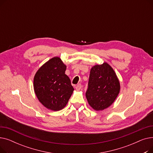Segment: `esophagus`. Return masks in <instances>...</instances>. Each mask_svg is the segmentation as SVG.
<instances>
[{
    "instance_id": "esophagus-1",
    "label": "esophagus",
    "mask_w": 153,
    "mask_h": 153,
    "mask_svg": "<svg viewBox=\"0 0 153 153\" xmlns=\"http://www.w3.org/2000/svg\"><path fill=\"white\" fill-rule=\"evenodd\" d=\"M81 88H82V85L81 84H79L76 86V89L77 91H80L81 89Z\"/></svg>"
}]
</instances>
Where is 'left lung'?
I'll list each match as a JSON object with an SVG mask.
<instances>
[{
    "instance_id": "1",
    "label": "left lung",
    "mask_w": 153,
    "mask_h": 153,
    "mask_svg": "<svg viewBox=\"0 0 153 153\" xmlns=\"http://www.w3.org/2000/svg\"><path fill=\"white\" fill-rule=\"evenodd\" d=\"M120 85L115 71L107 62L91 69L87 100L94 110H103L114 103L120 92Z\"/></svg>"
}]
</instances>
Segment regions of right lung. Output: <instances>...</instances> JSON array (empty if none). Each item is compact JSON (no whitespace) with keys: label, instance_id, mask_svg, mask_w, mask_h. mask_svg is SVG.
Returning <instances> with one entry per match:
<instances>
[{"label":"right lung","instance_id":"obj_1","mask_svg":"<svg viewBox=\"0 0 153 153\" xmlns=\"http://www.w3.org/2000/svg\"><path fill=\"white\" fill-rule=\"evenodd\" d=\"M66 69L61 59L54 57L44 64L35 75V92L39 101L48 109H62L73 92L71 80L65 74Z\"/></svg>","mask_w":153,"mask_h":153}]
</instances>
